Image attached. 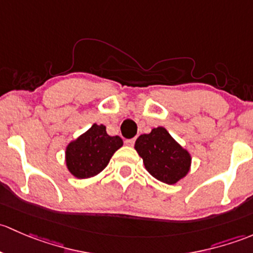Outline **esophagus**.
I'll return each instance as SVG.
<instances>
[{
    "label": "esophagus",
    "mask_w": 253,
    "mask_h": 253,
    "mask_svg": "<svg viewBox=\"0 0 253 253\" xmlns=\"http://www.w3.org/2000/svg\"><path fill=\"white\" fill-rule=\"evenodd\" d=\"M134 144H135V139L126 140V145H127V146H132Z\"/></svg>",
    "instance_id": "esophagus-1"
}]
</instances>
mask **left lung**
<instances>
[{"instance_id": "1", "label": "left lung", "mask_w": 253, "mask_h": 253, "mask_svg": "<svg viewBox=\"0 0 253 253\" xmlns=\"http://www.w3.org/2000/svg\"><path fill=\"white\" fill-rule=\"evenodd\" d=\"M135 150L144 161L146 170L162 183L173 185L185 178L191 168V155L166 127H153L150 134L140 135Z\"/></svg>"}]
</instances>
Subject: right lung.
Instances as JSON below:
<instances>
[{
	"label": "right lung",
	"mask_w": 253,
	"mask_h": 253,
	"mask_svg": "<svg viewBox=\"0 0 253 253\" xmlns=\"http://www.w3.org/2000/svg\"><path fill=\"white\" fill-rule=\"evenodd\" d=\"M123 146L119 136H109L103 124H93L66 147V166L78 179L97 175L107 167L112 156Z\"/></svg>",
	"instance_id": "obj_1"
}]
</instances>
